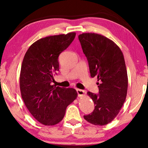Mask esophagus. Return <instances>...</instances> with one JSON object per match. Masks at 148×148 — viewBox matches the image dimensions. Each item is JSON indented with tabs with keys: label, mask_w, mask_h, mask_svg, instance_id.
Here are the masks:
<instances>
[{
	"label": "esophagus",
	"mask_w": 148,
	"mask_h": 148,
	"mask_svg": "<svg viewBox=\"0 0 148 148\" xmlns=\"http://www.w3.org/2000/svg\"><path fill=\"white\" fill-rule=\"evenodd\" d=\"M76 91H77V95L79 97H83L86 94V92L84 90H79V89H77Z\"/></svg>",
	"instance_id": "34e87169"
}]
</instances>
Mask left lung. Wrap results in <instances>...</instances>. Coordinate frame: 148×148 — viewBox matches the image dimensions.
Returning <instances> with one entry per match:
<instances>
[{
	"mask_svg": "<svg viewBox=\"0 0 148 148\" xmlns=\"http://www.w3.org/2000/svg\"><path fill=\"white\" fill-rule=\"evenodd\" d=\"M83 52L88 61L90 75L100 83L98 94L88 92L95 108L84 117L95 125H106L119 114L126 99L128 78L123 52L114 42L94 33L79 35Z\"/></svg>",
	"mask_w": 148,
	"mask_h": 148,
	"instance_id": "obj_1",
	"label": "left lung"
}]
</instances>
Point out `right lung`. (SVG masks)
<instances>
[{
	"label": "right lung",
	"mask_w": 148,
	"mask_h": 148,
	"mask_svg": "<svg viewBox=\"0 0 148 148\" xmlns=\"http://www.w3.org/2000/svg\"><path fill=\"white\" fill-rule=\"evenodd\" d=\"M75 35L71 32L41 38L30 46L23 58L19 78L21 97L32 116L44 125L61 121L66 107L77 96L73 88L51 85L59 70V54Z\"/></svg>",
	"instance_id": "1"
}]
</instances>
